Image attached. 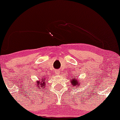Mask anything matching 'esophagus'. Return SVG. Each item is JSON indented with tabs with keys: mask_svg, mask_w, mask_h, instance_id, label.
I'll use <instances>...</instances> for the list:
<instances>
[{
	"mask_svg": "<svg viewBox=\"0 0 120 120\" xmlns=\"http://www.w3.org/2000/svg\"><path fill=\"white\" fill-rule=\"evenodd\" d=\"M55 73L56 74H60V72H59V71H58L57 70H56V71H55Z\"/></svg>",
	"mask_w": 120,
	"mask_h": 120,
	"instance_id": "34e87169",
	"label": "esophagus"
}]
</instances>
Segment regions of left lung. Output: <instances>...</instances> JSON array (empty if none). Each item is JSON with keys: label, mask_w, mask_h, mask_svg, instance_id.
Returning <instances> with one entry per match:
<instances>
[{"label": "left lung", "mask_w": 120, "mask_h": 120, "mask_svg": "<svg viewBox=\"0 0 120 120\" xmlns=\"http://www.w3.org/2000/svg\"><path fill=\"white\" fill-rule=\"evenodd\" d=\"M71 84H72V86H74V87H77V88H78V86H79V82H78L77 81V79H75V78H73V79H71Z\"/></svg>", "instance_id": "obj_1"}]
</instances>
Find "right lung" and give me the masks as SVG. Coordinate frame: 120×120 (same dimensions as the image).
Returning a JSON list of instances; mask_svg holds the SVG:
<instances>
[{
    "label": "right lung",
    "mask_w": 120,
    "mask_h": 120,
    "mask_svg": "<svg viewBox=\"0 0 120 120\" xmlns=\"http://www.w3.org/2000/svg\"><path fill=\"white\" fill-rule=\"evenodd\" d=\"M45 79L42 80L41 82L39 81H37V83H36V86H37V89H39V88H40L39 89H42V88L43 89V88L45 86Z\"/></svg>",
    "instance_id": "right-lung-1"
}]
</instances>
